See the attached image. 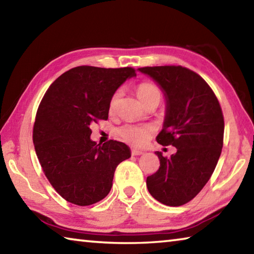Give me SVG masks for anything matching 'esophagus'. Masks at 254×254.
<instances>
[{
  "instance_id": "esophagus-1",
  "label": "esophagus",
  "mask_w": 254,
  "mask_h": 254,
  "mask_svg": "<svg viewBox=\"0 0 254 254\" xmlns=\"http://www.w3.org/2000/svg\"><path fill=\"white\" fill-rule=\"evenodd\" d=\"M131 153L132 156H140V154H143V151H141V150H136V149H132Z\"/></svg>"
}]
</instances>
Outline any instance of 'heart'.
I'll use <instances>...</instances> for the list:
<instances>
[{
  "label": "heart",
  "instance_id": "b5f03b06",
  "mask_svg": "<svg viewBox=\"0 0 254 254\" xmlns=\"http://www.w3.org/2000/svg\"><path fill=\"white\" fill-rule=\"evenodd\" d=\"M136 95L139 97V100L144 104V103L149 101L150 98H152L154 96H161V92L160 89L158 88V86L152 83H149V81H143V83L137 85ZM119 97L120 91H117L111 98V109H113L115 102L118 101ZM154 132H156V128H154V127L151 126V124L126 123L115 130V134H117L120 139H122L124 142L134 145V147H142V145L148 143V141L151 139Z\"/></svg>",
  "mask_w": 254,
  "mask_h": 254
}]
</instances>
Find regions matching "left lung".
I'll list each match as a JSON object with an SVG mask.
<instances>
[{
  "label": "left lung",
  "instance_id": "left-lung-1",
  "mask_svg": "<svg viewBox=\"0 0 254 254\" xmlns=\"http://www.w3.org/2000/svg\"><path fill=\"white\" fill-rule=\"evenodd\" d=\"M161 86L167 100L163 128L157 136L162 145H174L170 158L156 152L160 167L147 178L153 198L168 206H182L195 198L214 173L220 159L224 117L209 85L183 66L142 67Z\"/></svg>",
  "mask_w": 254,
  "mask_h": 254
}]
</instances>
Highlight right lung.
<instances>
[{
  "instance_id": "1",
  "label": "right lung",
  "mask_w": 254,
  "mask_h": 254,
  "mask_svg": "<svg viewBox=\"0 0 254 254\" xmlns=\"http://www.w3.org/2000/svg\"><path fill=\"white\" fill-rule=\"evenodd\" d=\"M132 67L78 66L59 76L38 107L32 139L51 186L71 204L88 206L105 198L120 162L131 157L123 142L91 140V124L109 119L110 102Z\"/></svg>"
}]
</instances>
